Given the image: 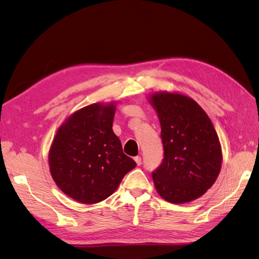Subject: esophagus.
Listing matches in <instances>:
<instances>
[{"instance_id": "esophagus-1", "label": "esophagus", "mask_w": 259, "mask_h": 259, "mask_svg": "<svg viewBox=\"0 0 259 259\" xmlns=\"http://www.w3.org/2000/svg\"><path fill=\"white\" fill-rule=\"evenodd\" d=\"M135 161H136V163H137V165H138V166H140V165L142 164V159H141V157H139V156L135 157Z\"/></svg>"}]
</instances>
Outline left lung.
<instances>
[{
	"label": "left lung",
	"instance_id": "obj_1",
	"mask_svg": "<svg viewBox=\"0 0 259 259\" xmlns=\"http://www.w3.org/2000/svg\"><path fill=\"white\" fill-rule=\"evenodd\" d=\"M156 109L164 158L153 171L158 193L174 204L203 195L215 182L222 166V148L211 120L193 99L174 93H156Z\"/></svg>",
	"mask_w": 259,
	"mask_h": 259
}]
</instances>
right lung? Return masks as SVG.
I'll return each mask as SVG.
<instances>
[{
  "label": "right lung",
  "instance_id": "1",
  "mask_svg": "<svg viewBox=\"0 0 259 259\" xmlns=\"http://www.w3.org/2000/svg\"><path fill=\"white\" fill-rule=\"evenodd\" d=\"M115 105L94 103L75 112L56 133L49 151L51 176L73 200L95 204L109 197L136 162L112 130Z\"/></svg>",
  "mask_w": 259,
  "mask_h": 259
}]
</instances>
